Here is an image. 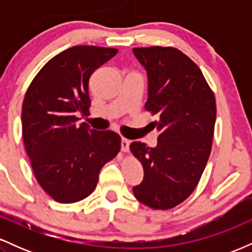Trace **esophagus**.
<instances>
[{
    "label": "esophagus",
    "instance_id": "34e87169",
    "mask_svg": "<svg viewBox=\"0 0 252 252\" xmlns=\"http://www.w3.org/2000/svg\"><path fill=\"white\" fill-rule=\"evenodd\" d=\"M129 146H130V141L126 140V138H122V142H121V149H122L123 153L129 152Z\"/></svg>",
    "mask_w": 252,
    "mask_h": 252
}]
</instances>
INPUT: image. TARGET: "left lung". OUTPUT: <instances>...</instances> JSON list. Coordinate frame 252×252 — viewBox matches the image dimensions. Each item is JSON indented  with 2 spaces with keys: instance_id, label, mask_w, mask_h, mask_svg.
I'll list each match as a JSON object with an SVG mask.
<instances>
[{
  "instance_id": "obj_1",
  "label": "left lung",
  "mask_w": 252,
  "mask_h": 252,
  "mask_svg": "<svg viewBox=\"0 0 252 252\" xmlns=\"http://www.w3.org/2000/svg\"><path fill=\"white\" fill-rule=\"evenodd\" d=\"M148 73L147 111L158 121V146L132 142L131 154L144 170L135 198L154 210L186 200L209 161L216 123V98L198 65L175 47H135Z\"/></svg>"
}]
</instances>
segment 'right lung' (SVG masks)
I'll use <instances>...</instances> for the list:
<instances>
[{"instance_id": "obj_1", "label": "right lung", "mask_w": 252, "mask_h": 252, "mask_svg": "<svg viewBox=\"0 0 252 252\" xmlns=\"http://www.w3.org/2000/svg\"><path fill=\"white\" fill-rule=\"evenodd\" d=\"M117 48L74 46L37 72L22 104V136L36 181L53 200L72 204L97 186L106 162L121 150V136L79 123L90 115L89 80Z\"/></svg>"}]
</instances>
